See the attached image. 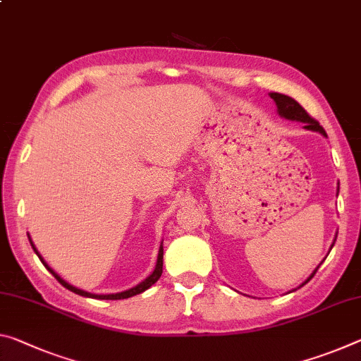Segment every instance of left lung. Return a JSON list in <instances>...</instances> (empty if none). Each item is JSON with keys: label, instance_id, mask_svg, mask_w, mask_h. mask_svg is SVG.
<instances>
[{"label": "left lung", "instance_id": "left-lung-1", "mask_svg": "<svg viewBox=\"0 0 361 361\" xmlns=\"http://www.w3.org/2000/svg\"><path fill=\"white\" fill-rule=\"evenodd\" d=\"M270 98L274 101V104H276V107H278L279 117H283V118H286V120H295V122L305 123L304 128L312 130V131H318V133H322V135L324 136V138H328V135H326V131L323 130L322 125H319V123L317 122V120L308 116L305 109L302 107L295 99L290 98V96H286V94H281V93H270ZM337 192H339V186H337ZM336 238H337V236H336ZM333 245H334V243L331 244L329 249H333ZM319 265H322V263H319ZM319 265H318L317 268H314L313 273L305 279L304 283H302V284L299 286V288H302V286L310 281V279L314 276V273H317V270L319 268ZM299 288H297V289H299ZM294 290H295V289H294Z\"/></svg>", "mask_w": 361, "mask_h": 361}]
</instances>
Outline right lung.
Masks as SVG:
<instances>
[{"instance_id":"right-lung-1","label":"right lung","mask_w":361,"mask_h":361,"mask_svg":"<svg viewBox=\"0 0 361 361\" xmlns=\"http://www.w3.org/2000/svg\"><path fill=\"white\" fill-rule=\"evenodd\" d=\"M27 236H28V241H30V244H32V247H33V250H35V254L38 255V259L42 260V263L44 267H47V270L53 274V276L57 279V281H59L62 286H64L66 289H68V290H72V293H75V294H78V295H83V297H90V299H99V300H120V299H128V297H133V295H138V294H141V293H145L146 289H149L151 286L154 284V283H157V279L160 278V274H162V267H164V245L160 244V247H159V255H157V263H156V268H154V271L149 274V276H147L145 281H141L140 284H136L135 288H131V289H127V290H122V293H117V294H91V293H87V290H83V289H78V288H75V286H72V284H68L66 279H62L59 274H57L53 268H51L47 262H44V259L42 255H39V252H38V249L35 247V244H33V241H32V238H30V234L27 233Z\"/></svg>"}]
</instances>
